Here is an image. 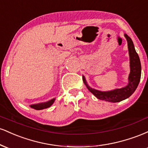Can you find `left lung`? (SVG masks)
<instances>
[{"label": "left lung", "mask_w": 148, "mask_h": 148, "mask_svg": "<svg viewBox=\"0 0 148 148\" xmlns=\"http://www.w3.org/2000/svg\"><path fill=\"white\" fill-rule=\"evenodd\" d=\"M125 37L128 44L129 53L130 58V74L129 76V84L126 87L115 89L111 91L101 92L92 89L86 83L84 76H83L84 84L88 89L99 99L104 100L109 102H118L130 97L136 90L140 82L141 75V65L138 55L134 49V46L132 39L125 34Z\"/></svg>", "instance_id": "obj_1"}]
</instances>
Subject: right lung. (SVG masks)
Returning <instances> with one entry per match:
<instances>
[{
  "instance_id": "add662e5",
  "label": "right lung",
  "mask_w": 148,
  "mask_h": 148,
  "mask_svg": "<svg viewBox=\"0 0 148 148\" xmlns=\"http://www.w3.org/2000/svg\"><path fill=\"white\" fill-rule=\"evenodd\" d=\"M54 100H55V99H53L51 100H50V101H47V102L40 103H37V104L30 105V107L34 108V109H35V110L45 109V108H49V107H50L51 106V105L53 104V103L54 102Z\"/></svg>"
}]
</instances>
